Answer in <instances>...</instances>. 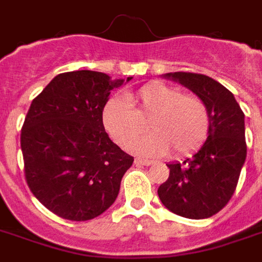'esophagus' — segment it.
<instances>
[{
	"label": "esophagus",
	"instance_id": "1",
	"mask_svg": "<svg viewBox=\"0 0 262 262\" xmlns=\"http://www.w3.org/2000/svg\"><path fill=\"white\" fill-rule=\"evenodd\" d=\"M151 163H153L151 160L139 159V157H137V159H135V164H137V165H150V164H151Z\"/></svg>",
	"mask_w": 262,
	"mask_h": 262
}]
</instances>
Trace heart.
Returning a JSON list of instances; mask_svg holds the SVG:
<instances>
[{"mask_svg": "<svg viewBox=\"0 0 262 262\" xmlns=\"http://www.w3.org/2000/svg\"><path fill=\"white\" fill-rule=\"evenodd\" d=\"M105 130L120 147L129 148L146 130L151 133L135 144L137 153L176 157L195 153L206 142L212 116L202 98L181 88L150 82L123 99H111L102 112Z\"/></svg>", "mask_w": 262, "mask_h": 262, "instance_id": "obj_1", "label": "heart"}]
</instances>
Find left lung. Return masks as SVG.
<instances>
[{
    "mask_svg": "<svg viewBox=\"0 0 262 262\" xmlns=\"http://www.w3.org/2000/svg\"><path fill=\"white\" fill-rule=\"evenodd\" d=\"M208 103L212 125L206 142L192 159L167 164L170 177L159 188L160 201L172 213L206 219L225 208L236 191L247 156L244 114L226 86L208 75L168 73Z\"/></svg>",
    "mask_w": 262,
    "mask_h": 262,
    "instance_id": "8db88e82",
    "label": "left lung"
}]
</instances>
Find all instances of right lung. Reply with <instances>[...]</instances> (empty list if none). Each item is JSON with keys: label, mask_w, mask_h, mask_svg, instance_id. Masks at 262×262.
<instances>
[{"label": "right lung", "mask_w": 262, "mask_h": 262, "mask_svg": "<svg viewBox=\"0 0 262 262\" xmlns=\"http://www.w3.org/2000/svg\"><path fill=\"white\" fill-rule=\"evenodd\" d=\"M122 84L99 71L63 73L26 114L20 130L25 180L39 202L63 219L84 222L103 213L133 164L102 123L109 94Z\"/></svg>", "instance_id": "1"}]
</instances>
